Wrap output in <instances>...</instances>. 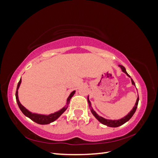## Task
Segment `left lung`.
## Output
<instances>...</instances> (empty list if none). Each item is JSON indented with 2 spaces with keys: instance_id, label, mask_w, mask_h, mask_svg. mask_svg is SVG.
<instances>
[{
  "instance_id": "left-lung-1",
  "label": "left lung",
  "mask_w": 158,
  "mask_h": 158,
  "mask_svg": "<svg viewBox=\"0 0 158 158\" xmlns=\"http://www.w3.org/2000/svg\"><path fill=\"white\" fill-rule=\"evenodd\" d=\"M118 66L120 67V69H122L123 72H124V73H126L128 77H131V76L127 73L126 69H125V68L123 67V66H122V65H118ZM131 82H132V84H133V85H135L133 80L132 79H131ZM139 100V96H138V98L137 99V101H136V103H135V105L133 107V108L132 109V110L129 114H128L127 116H125L124 117H123V118H122L121 119H119V120H108V119H106V118H103V117H102V116H100L94 110L93 108H91V102L89 100V97H87V101H88V103H89V108H90L91 112V113L93 114V115L99 120V122H100L102 124H104V125H106V126L110 127H118L119 126L123 125V124L127 123V121H129L131 118V117L133 116L135 111H136L137 106H138Z\"/></svg>"
}]
</instances>
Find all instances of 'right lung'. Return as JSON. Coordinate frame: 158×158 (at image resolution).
Wrapping results in <instances>:
<instances>
[{
    "label": "right lung",
    "mask_w": 158,
    "mask_h": 158,
    "mask_svg": "<svg viewBox=\"0 0 158 158\" xmlns=\"http://www.w3.org/2000/svg\"><path fill=\"white\" fill-rule=\"evenodd\" d=\"M21 82V79L19 80V83H18L17 87V91H16V94H15V97H16V100L17 102V104L19 106V108L21 110V112L23 113V114L25 116H26L28 118L32 120L33 121H34L35 123L40 124H50L51 123L54 122V120H56L58 117H60V116L67 109L68 106L69 102H70V100L71 98L73 96V95L75 94V91H73L71 93L70 96H69L67 98V106H64V107L62 108L61 110H60L59 111L54 112L53 114H50L49 115H43V114H35V113H32L31 112H29L28 110L25 108L23 106H22L21 104L19 101V98H18V89L20 86V84Z\"/></svg>",
    "instance_id": "obj_1"
}]
</instances>
